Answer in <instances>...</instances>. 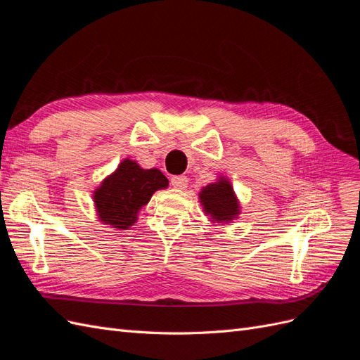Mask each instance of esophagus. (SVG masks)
<instances>
[{
	"mask_svg": "<svg viewBox=\"0 0 360 360\" xmlns=\"http://www.w3.org/2000/svg\"><path fill=\"white\" fill-rule=\"evenodd\" d=\"M188 177L186 176H174L171 177V184L177 189H184L188 186Z\"/></svg>",
	"mask_w": 360,
	"mask_h": 360,
	"instance_id": "34e87169",
	"label": "esophagus"
}]
</instances>
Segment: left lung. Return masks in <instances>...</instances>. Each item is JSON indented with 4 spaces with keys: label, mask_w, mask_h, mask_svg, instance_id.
<instances>
[{
    "label": "left lung",
    "mask_w": 360,
    "mask_h": 360,
    "mask_svg": "<svg viewBox=\"0 0 360 360\" xmlns=\"http://www.w3.org/2000/svg\"><path fill=\"white\" fill-rule=\"evenodd\" d=\"M200 200L205 214H210L216 222H228L238 214V204L230 181L219 180L205 186Z\"/></svg>",
    "instance_id": "left-lung-1"
}]
</instances>
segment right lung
I'll use <instances>...</instances> for the list:
<instances>
[{
  "label": "right lung",
  "instance_id": "1",
  "mask_svg": "<svg viewBox=\"0 0 360 360\" xmlns=\"http://www.w3.org/2000/svg\"><path fill=\"white\" fill-rule=\"evenodd\" d=\"M167 186L168 179L159 169H143L136 162L126 159L94 192L99 219L118 230H126L136 222L138 212L150 201L151 195Z\"/></svg>",
  "mask_w": 360,
  "mask_h": 360
}]
</instances>
